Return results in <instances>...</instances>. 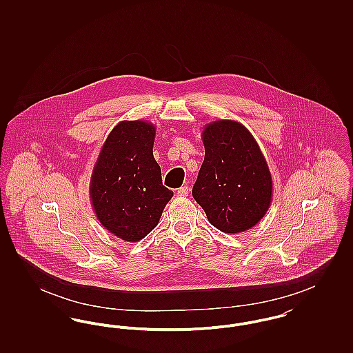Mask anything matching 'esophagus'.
<instances>
[{"label":"esophagus","mask_w":353,"mask_h":353,"mask_svg":"<svg viewBox=\"0 0 353 353\" xmlns=\"http://www.w3.org/2000/svg\"><path fill=\"white\" fill-rule=\"evenodd\" d=\"M189 194V188L184 185V186H181V188H179L177 189V196H180V197H186Z\"/></svg>","instance_id":"esophagus-1"}]
</instances>
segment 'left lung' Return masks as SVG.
Returning a JSON list of instances; mask_svg holds the SVG:
<instances>
[{
    "label": "left lung",
    "mask_w": 353,
    "mask_h": 353,
    "mask_svg": "<svg viewBox=\"0 0 353 353\" xmlns=\"http://www.w3.org/2000/svg\"><path fill=\"white\" fill-rule=\"evenodd\" d=\"M205 159L192 194L209 222L238 234L255 226L269 210L272 179L250 131L235 120H216L202 131Z\"/></svg>",
    "instance_id": "1"
}]
</instances>
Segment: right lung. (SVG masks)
Returning a JSON list of instances; mask_svg holds the SVG:
<instances>
[{
    "instance_id": "right-lung-1",
    "label": "right lung",
    "mask_w": 353,
    "mask_h": 353,
    "mask_svg": "<svg viewBox=\"0 0 353 353\" xmlns=\"http://www.w3.org/2000/svg\"><path fill=\"white\" fill-rule=\"evenodd\" d=\"M154 136L150 121H120L107 136L91 174L90 200L97 219L127 242L150 234L173 196L153 157Z\"/></svg>"
}]
</instances>
